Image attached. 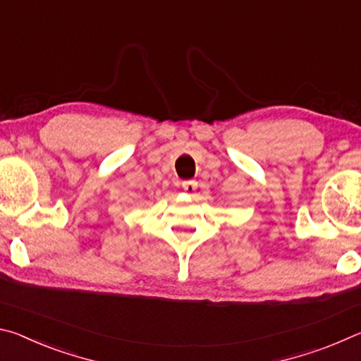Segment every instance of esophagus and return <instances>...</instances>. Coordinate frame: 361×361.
I'll return each instance as SVG.
<instances>
[{"mask_svg": "<svg viewBox=\"0 0 361 361\" xmlns=\"http://www.w3.org/2000/svg\"><path fill=\"white\" fill-rule=\"evenodd\" d=\"M181 186H183V189H185V191H186L188 194H194L195 189H197V181H194V180L183 181Z\"/></svg>", "mask_w": 361, "mask_h": 361, "instance_id": "obj_1", "label": "esophagus"}]
</instances>
